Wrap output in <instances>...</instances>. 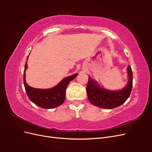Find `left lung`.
<instances>
[{"mask_svg": "<svg viewBox=\"0 0 152 152\" xmlns=\"http://www.w3.org/2000/svg\"><path fill=\"white\" fill-rule=\"evenodd\" d=\"M127 70L129 79L127 84L118 91L102 88L97 82L89 77L86 91L91 103L101 108L113 109L125 103L129 97L132 87V72L131 66H129Z\"/></svg>", "mask_w": 152, "mask_h": 152, "instance_id": "8db88e82", "label": "left lung"}]
</instances>
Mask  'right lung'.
<instances>
[{
    "instance_id": "right-lung-1",
    "label": "right lung",
    "mask_w": 152,
    "mask_h": 152,
    "mask_svg": "<svg viewBox=\"0 0 152 152\" xmlns=\"http://www.w3.org/2000/svg\"><path fill=\"white\" fill-rule=\"evenodd\" d=\"M28 56L27 57V59ZM27 59L23 73V82L27 96L31 102L45 109H51L61 105L66 97V89L70 81L78 75L75 73L63 79L59 84L50 89H37L30 87L25 80V71L27 69Z\"/></svg>"
}]
</instances>
